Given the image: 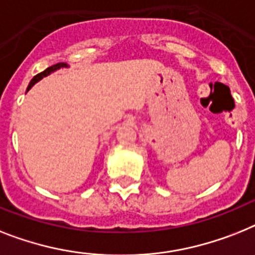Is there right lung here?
Here are the masks:
<instances>
[{
    "instance_id": "1",
    "label": "right lung",
    "mask_w": 255,
    "mask_h": 255,
    "mask_svg": "<svg viewBox=\"0 0 255 255\" xmlns=\"http://www.w3.org/2000/svg\"><path fill=\"white\" fill-rule=\"evenodd\" d=\"M60 67H67V65L65 64V62H58V64H56V65H53V66L48 67V69H45V70H44V71H41V73H39V74H37V75H35V77H33L32 79H31V82H29L28 87H27V91H28L29 88L32 87V86L35 85L36 82H39L40 79H41V78L47 77V75H49L50 73H53V71H56L57 69H60Z\"/></svg>"
}]
</instances>
